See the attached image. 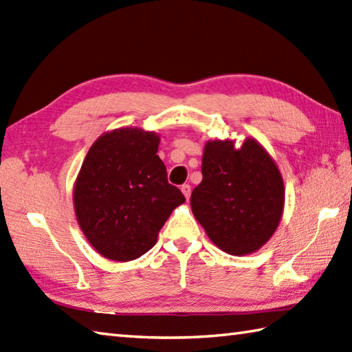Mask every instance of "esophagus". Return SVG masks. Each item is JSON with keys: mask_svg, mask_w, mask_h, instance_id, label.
I'll return each mask as SVG.
<instances>
[{"mask_svg": "<svg viewBox=\"0 0 352 352\" xmlns=\"http://www.w3.org/2000/svg\"><path fill=\"white\" fill-rule=\"evenodd\" d=\"M182 192H183V195L186 197V199H189L190 192H192L190 184H183V186H182Z\"/></svg>", "mask_w": 352, "mask_h": 352, "instance_id": "34e87169", "label": "esophagus"}]
</instances>
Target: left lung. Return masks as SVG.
<instances>
[{
	"label": "left lung",
	"mask_w": 352,
	"mask_h": 352,
	"mask_svg": "<svg viewBox=\"0 0 352 352\" xmlns=\"http://www.w3.org/2000/svg\"><path fill=\"white\" fill-rule=\"evenodd\" d=\"M203 182L192 192L193 216L210 241L231 256L258 251L275 233L284 208V183L274 159L254 138L208 140Z\"/></svg>",
	"instance_id": "8db88e82"
}]
</instances>
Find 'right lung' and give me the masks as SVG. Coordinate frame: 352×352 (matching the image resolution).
Returning <instances> with one entry per match:
<instances>
[{
    "mask_svg": "<svg viewBox=\"0 0 352 352\" xmlns=\"http://www.w3.org/2000/svg\"><path fill=\"white\" fill-rule=\"evenodd\" d=\"M160 136L138 126L101 134L74 184V210L95 251L130 261L153 248L172 210L186 198L168 183L157 155Z\"/></svg>",
    "mask_w": 352,
    "mask_h": 352,
    "instance_id": "obj_1",
    "label": "right lung"
}]
</instances>
